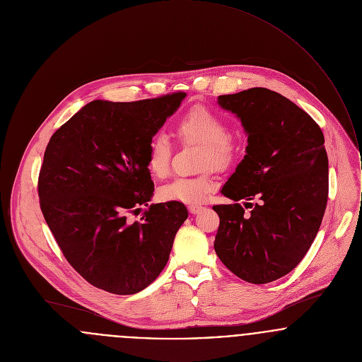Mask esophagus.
I'll use <instances>...</instances> for the list:
<instances>
[{
    "instance_id": "esophagus-1",
    "label": "esophagus",
    "mask_w": 362,
    "mask_h": 362,
    "mask_svg": "<svg viewBox=\"0 0 362 362\" xmlns=\"http://www.w3.org/2000/svg\"><path fill=\"white\" fill-rule=\"evenodd\" d=\"M188 209L191 211V214H198V212H201L204 209V206L201 204H191L188 206Z\"/></svg>"
}]
</instances>
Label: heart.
Returning a JSON list of instances; mask_svg holds the SVG:
<instances>
[{
	"instance_id": "1",
	"label": "heart",
	"mask_w": 362,
	"mask_h": 362,
	"mask_svg": "<svg viewBox=\"0 0 362 362\" xmlns=\"http://www.w3.org/2000/svg\"><path fill=\"white\" fill-rule=\"evenodd\" d=\"M177 134L182 141L202 144L199 168L195 177H180L160 189L164 201L182 204L202 202L216 187V177L211 165L223 168L236 156L238 144L228 133V123L216 112L205 107H194L177 122ZM146 165L156 178H165L171 165V144L164 134L154 136L147 147ZM209 170H206V168Z\"/></svg>"
}]
</instances>
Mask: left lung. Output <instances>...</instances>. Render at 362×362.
I'll list each match as a JSON object with an SVG mask.
<instances>
[{
    "mask_svg": "<svg viewBox=\"0 0 362 362\" xmlns=\"http://www.w3.org/2000/svg\"><path fill=\"white\" fill-rule=\"evenodd\" d=\"M218 104L236 114L248 144L222 188L236 204L214 206L221 219L214 247L241 279L272 282L302 261L322 225L329 195L325 136L303 110L268 88L221 95ZM254 197L260 205L245 216L237 201Z\"/></svg>",
    "mask_w": 362,
    "mask_h": 362,
    "instance_id": "obj_1",
    "label": "left lung"
}]
</instances>
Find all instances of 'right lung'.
<instances>
[{"label":"right lung","instance_id":"1","mask_svg":"<svg viewBox=\"0 0 362 362\" xmlns=\"http://www.w3.org/2000/svg\"><path fill=\"white\" fill-rule=\"evenodd\" d=\"M185 97L97 100L47 143L37 181L42 214L69 264L100 289L133 295L148 286L188 218L182 202L148 205L154 184L146 165L150 140ZM143 206L132 223L128 215Z\"/></svg>","mask_w":362,"mask_h":362}]
</instances>
